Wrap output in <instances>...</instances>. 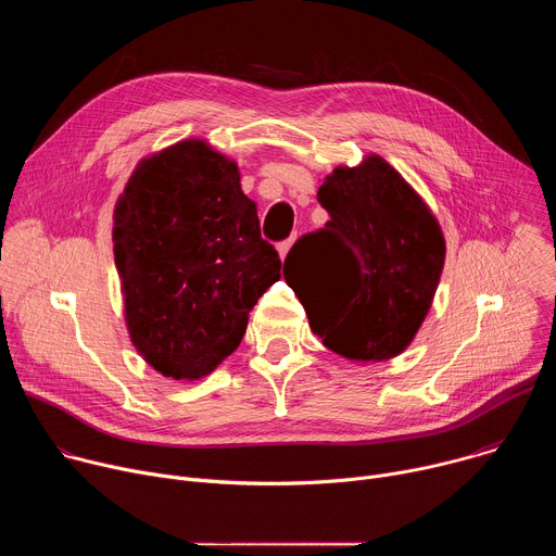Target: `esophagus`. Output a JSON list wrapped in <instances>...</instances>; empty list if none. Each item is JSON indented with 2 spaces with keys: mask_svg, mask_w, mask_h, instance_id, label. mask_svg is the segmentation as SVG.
<instances>
[{
  "mask_svg": "<svg viewBox=\"0 0 556 556\" xmlns=\"http://www.w3.org/2000/svg\"><path fill=\"white\" fill-rule=\"evenodd\" d=\"M290 247H292V240H288V242H281V244L277 247V251H279V257H281V260H286V255H288Z\"/></svg>",
  "mask_w": 556,
  "mask_h": 556,
  "instance_id": "obj_1",
  "label": "esophagus"
}]
</instances>
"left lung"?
Listing matches in <instances>:
<instances>
[{"label": "left lung", "instance_id": "8db88e82", "mask_svg": "<svg viewBox=\"0 0 556 556\" xmlns=\"http://www.w3.org/2000/svg\"><path fill=\"white\" fill-rule=\"evenodd\" d=\"M316 200L330 213L283 264L309 330L354 363L403 354L431 309L446 257L444 232L422 195L378 153L339 165Z\"/></svg>", "mask_w": 556, "mask_h": 556}]
</instances>
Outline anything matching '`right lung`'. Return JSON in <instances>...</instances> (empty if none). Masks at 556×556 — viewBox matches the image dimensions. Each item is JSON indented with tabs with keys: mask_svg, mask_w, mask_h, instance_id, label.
Here are the masks:
<instances>
[{
	"mask_svg": "<svg viewBox=\"0 0 556 556\" xmlns=\"http://www.w3.org/2000/svg\"><path fill=\"white\" fill-rule=\"evenodd\" d=\"M240 167L202 138L144 155L114 206V262L136 352L174 380L208 376L281 279Z\"/></svg>",
	"mask_w": 556,
	"mask_h": 556,
	"instance_id": "obj_1",
	"label": "right lung"
}]
</instances>
